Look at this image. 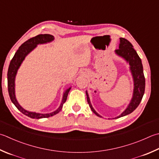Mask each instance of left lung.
<instances>
[{
    "mask_svg": "<svg viewBox=\"0 0 159 159\" xmlns=\"http://www.w3.org/2000/svg\"><path fill=\"white\" fill-rule=\"evenodd\" d=\"M115 53L117 55H119V57L123 58L127 62L129 63L130 65V71H131L133 76L134 86V92L131 101H130L128 106L125 109V110L120 116L115 118V119H118V118L126 116V115L132 113L139 106L145 92V79L141 58L139 57L135 49H134L132 43L129 40H127L125 39L120 38L119 48L115 50ZM86 95L87 100H88V102L92 111L96 116L102 117L92 107V105L90 102L88 93L87 91Z\"/></svg>",
    "mask_w": 159,
    "mask_h": 159,
    "instance_id": "obj_1",
    "label": "left lung"
}]
</instances>
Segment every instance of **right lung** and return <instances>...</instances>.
Masks as SVG:
<instances>
[{
	"instance_id": "right-lung-1",
	"label": "right lung",
	"mask_w": 159,
	"mask_h": 159,
	"mask_svg": "<svg viewBox=\"0 0 159 159\" xmlns=\"http://www.w3.org/2000/svg\"><path fill=\"white\" fill-rule=\"evenodd\" d=\"M54 39V36L50 34H39L33 38L27 40V41L23 43L20 47L17 52L15 53L14 57L12 58L11 61L9 64L7 71V85H8V92L9 97L11 102H13L16 107L20 111H21L23 114L29 116L32 119H42V118H48L54 116L58 114L59 111L63 108V105L67 100L68 93H69L71 88L67 89L66 91L64 92L63 99H62L61 105L57 109V110L53 111L49 114H39L33 112V111H27L22 107L18 103L15 96V77L16 75L17 71L18 68L20 66L22 62L25 58L26 56L29 54L30 52H32L33 49L36 48L37 45L43 44V43H47L52 41Z\"/></svg>"
}]
</instances>
